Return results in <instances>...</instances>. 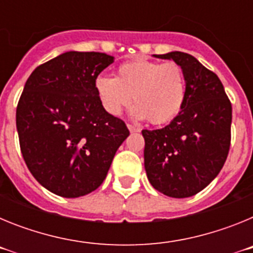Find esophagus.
<instances>
[{
  "mask_svg": "<svg viewBox=\"0 0 253 253\" xmlns=\"http://www.w3.org/2000/svg\"><path fill=\"white\" fill-rule=\"evenodd\" d=\"M126 126H128V129L131 131V133H137V131H140L139 128H137V126H134V125H131V124H128Z\"/></svg>",
  "mask_w": 253,
  "mask_h": 253,
  "instance_id": "1",
  "label": "esophagus"
}]
</instances>
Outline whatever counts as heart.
<instances>
[{"label":"heart","instance_id":"obj_1","mask_svg":"<svg viewBox=\"0 0 253 253\" xmlns=\"http://www.w3.org/2000/svg\"><path fill=\"white\" fill-rule=\"evenodd\" d=\"M95 91L107 114L119 116L133 97V116L156 125L171 122L186 95L184 71L175 62L134 59L120 64L116 76H99Z\"/></svg>","mask_w":253,"mask_h":253}]
</instances>
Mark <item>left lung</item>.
<instances>
[{
    "mask_svg": "<svg viewBox=\"0 0 253 253\" xmlns=\"http://www.w3.org/2000/svg\"><path fill=\"white\" fill-rule=\"evenodd\" d=\"M182 68L186 95L169 125L142 130L149 182L171 198H189L218 176L231 147L232 104L222 82L195 57L171 51L156 54Z\"/></svg>",
    "mask_w": 253,
    "mask_h": 253,
    "instance_id": "8db88e82",
    "label": "left lung"
}]
</instances>
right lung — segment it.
I'll list each match as a JSON object with an SVG mask.
<instances>
[{
	"instance_id": "right-lung-1",
	"label": "right lung",
	"mask_w": 253,
	"mask_h": 253,
	"mask_svg": "<svg viewBox=\"0 0 253 253\" xmlns=\"http://www.w3.org/2000/svg\"><path fill=\"white\" fill-rule=\"evenodd\" d=\"M113 62L99 51H67L26 81L16 109L20 149L31 175L55 195L92 193L128 138L125 123L105 111L95 91Z\"/></svg>"
}]
</instances>
